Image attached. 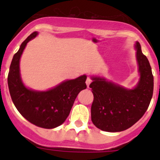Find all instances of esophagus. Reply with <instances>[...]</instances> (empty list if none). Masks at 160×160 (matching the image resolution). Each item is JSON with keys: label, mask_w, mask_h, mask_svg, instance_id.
I'll return each instance as SVG.
<instances>
[{"label": "esophagus", "mask_w": 160, "mask_h": 160, "mask_svg": "<svg viewBox=\"0 0 160 160\" xmlns=\"http://www.w3.org/2000/svg\"><path fill=\"white\" fill-rule=\"evenodd\" d=\"M90 83H91V80H90L89 77H88V79H87V80H86V84H87V86H88V88H89Z\"/></svg>", "instance_id": "34e87169"}]
</instances>
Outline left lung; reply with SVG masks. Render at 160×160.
I'll use <instances>...</instances> for the list:
<instances>
[{"label":"left lung","instance_id":"left-lung-1","mask_svg":"<svg viewBox=\"0 0 160 160\" xmlns=\"http://www.w3.org/2000/svg\"><path fill=\"white\" fill-rule=\"evenodd\" d=\"M139 79L133 88L100 76H90V88L93 93L91 120L99 129L118 132L128 129L143 116L153 93V76L147 57L142 52L138 42L135 43Z\"/></svg>","mask_w":160,"mask_h":160}]
</instances>
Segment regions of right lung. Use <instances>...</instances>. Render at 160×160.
<instances>
[{
	"label": "right lung",
	"instance_id": "obj_1",
	"mask_svg": "<svg viewBox=\"0 0 160 160\" xmlns=\"http://www.w3.org/2000/svg\"><path fill=\"white\" fill-rule=\"evenodd\" d=\"M38 34L37 32L31 34L14 55L8 83L14 106L26 120L41 128H54L65 122L78 93L87 88V76L83 74L73 80H64L46 90L25 86L21 77L20 59L27 43Z\"/></svg>",
	"mask_w": 160,
	"mask_h": 160
}]
</instances>
